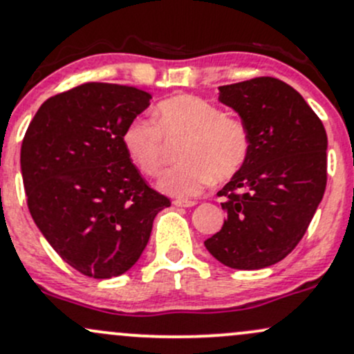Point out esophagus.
I'll list each match as a JSON object with an SVG mask.
<instances>
[{"instance_id":"obj_1","label":"esophagus","mask_w":354,"mask_h":354,"mask_svg":"<svg viewBox=\"0 0 354 354\" xmlns=\"http://www.w3.org/2000/svg\"><path fill=\"white\" fill-rule=\"evenodd\" d=\"M174 205L176 207H195L196 205V202L195 200H174Z\"/></svg>"}]
</instances>
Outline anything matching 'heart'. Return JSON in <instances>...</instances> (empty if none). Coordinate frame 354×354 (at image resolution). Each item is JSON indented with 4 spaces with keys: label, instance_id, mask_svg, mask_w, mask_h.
I'll list each match as a JSON object with an SVG mask.
<instances>
[{
    "label": "heart",
    "instance_id": "heart-1",
    "mask_svg": "<svg viewBox=\"0 0 354 354\" xmlns=\"http://www.w3.org/2000/svg\"><path fill=\"white\" fill-rule=\"evenodd\" d=\"M154 118H133L122 132V146L132 165L147 174L161 173L166 140L185 139L183 162L162 174L159 189L178 198L198 195L212 181L230 180L243 169L251 152V136L244 122L225 117L214 103L193 95L162 100Z\"/></svg>",
    "mask_w": 354,
    "mask_h": 354
}]
</instances>
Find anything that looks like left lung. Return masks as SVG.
I'll use <instances>...</instances> for the list:
<instances>
[{"mask_svg":"<svg viewBox=\"0 0 354 354\" xmlns=\"http://www.w3.org/2000/svg\"><path fill=\"white\" fill-rule=\"evenodd\" d=\"M251 136L245 165L230 178L227 218L205 248L234 270H261L295 249L327 183V136L299 91L277 77H254L218 88Z\"/></svg>","mask_w":354,"mask_h":354,"instance_id":"left-lung-1","label":"left lung"}]
</instances>
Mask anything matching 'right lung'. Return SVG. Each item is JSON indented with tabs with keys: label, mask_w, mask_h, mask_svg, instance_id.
<instances>
[{
	"label": "right lung",
	"mask_w": 354,
	"mask_h": 354,
	"mask_svg": "<svg viewBox=\"0 0 354 354\" xmlns=\"http://www.w3.org/2000/svg\"><path fill=\"white\" fill-rule=\"evenodd\" d=\"M149 105L140 88L81 84L44 102L21 142L30 215L54 251L86 277L129 271L156 215L171 205L122 146L125 125Z\"/></svg>",
	"instance_id": "right-lung-1"
}]
</instances>
